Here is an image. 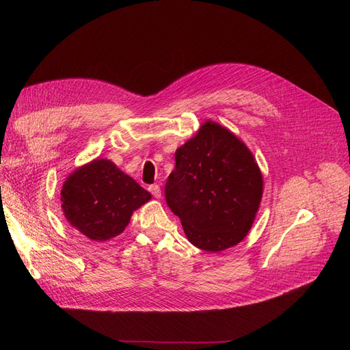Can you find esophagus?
Instances as JSON below:
<instances>
[{"mask_svg":"<svg viewBox=\"0 0 350 350\" xmlns=\"http://www.w3.org/2000/svg\"><path fill=\"white\" fill-rule=\"evenodd\" d=\"M149 191L152 193V196L154 197V198H161V196H162V191H161V187L159 185H150L149 187Z\"/></svg>","mask_w":350,"mask_h":350,"instance_id":"obj_1","label":"esophagus"}]
</instances>
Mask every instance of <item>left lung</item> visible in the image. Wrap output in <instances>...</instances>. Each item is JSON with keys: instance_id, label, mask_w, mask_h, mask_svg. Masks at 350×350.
I'll return each mask as SVG.
<instances>
[{"instance_id": "8db88e82", "label": "left lung", "mask_w": 350, "mask_h": 350, "mask_svg": "<svg viewBox=\"0 0 350 350\" xmlns=\"http://www.w3.org/2000/svg\"><path fill=\"white\" fill-rule=\"evenodd\" d=\"M262 196V176L247 146L207 121L175 152L165 198L188 241L219 252L247 237Z\"/></svg>"}]
</instances>
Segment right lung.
I'll return each instance as SVG.
<instances>
[{"label":"right lung","mask_w":350,"mask_h":350,"mask_svg":"<svg viewBox=\"0 0 350 350\" xmlns=\"http://www.w3.org/2000/svg\"><path fill=\"white\" fill-rule=\"evenodd\" d=\"M150 198L149 191L107 159L79 167L61 189L67 220L92 241L120 235L133 211Z\"/></svg>","instance_id":"1"}]
</instances>
